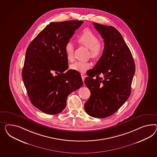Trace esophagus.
<instances>
[{"instance_id": "esophagus-1", "label": "esophagus", "mask_w": 157, "mask_h": 157, "mask_svg": "<svg viewBox=\"0 0 157 157\" xmlns=\"http://www.w3.org/2000/svg\"><path fill=\"white\" fill-rule=\"evenodd\" d=\"M81 76H82V80H83V81H84V80H85V75L84 74H83V73H82L81 74Z\"/></svg>"}]
</instances>
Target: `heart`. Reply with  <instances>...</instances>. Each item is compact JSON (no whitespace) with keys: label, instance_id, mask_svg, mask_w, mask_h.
<instances>
[{"label":"heart","instance_id":"1","mask_svg":"<svg viewBox=\"0 0 157 157\" xmlns=\"http://www.w3.org/2000/svg\"><path fill=\"white\" fill-rule=\"evenodd\" d=\"M77 42L81 45L89 48V55L94 59L99 58L103 51V47L100 42L97 36L91 32L86 30L83 32L77 38ZM75 46L74 43L68 41L64 47L66 58L69 61L74 59ZM91 66V63L89 61H77L71 64L70 68L78 72H85Z\"/></svg>","mask_w":157,"mask_h":157}]
</instances>
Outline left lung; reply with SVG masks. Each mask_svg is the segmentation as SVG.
<instances>
[{"instance_id":"left-lung-1","label":"left lung","mask_w":157,"mask_h":157,"mask_svg":"<svg viewBox=\"0 0 157 157\" xmlns=\"http://www.w3.org/2000/svg\"><path fill=\"white\" fill-rule=\"evenodd\" d=\"M93 24L103 39L105 47L97 63L85 79L91 92L85 109L92 117L104 118L114 114L130 97L136 66L118 30L110 25Z\"/></svg>"}]
</instances>
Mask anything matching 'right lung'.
I'll return each instance as SVG.
<instances>
[{
  "label": "right lung",
  "instance_id": "right-lung-1",
  "mask_svg": "<svg viewBox=\"0 0 157 157\" xmlns=\"http://www.w3.org/2000/svg\"><path fill=\"white\" fill-rule=\"evenodd\" d=\"M83 21L52 22L30 43L22 79L31 103L47 114L66 106L68 95L83 85L80 73L68 68L64 47Z\"/></svg>",
  "mask_w": 157,
  "mask_h": 157
}]
</instances>
